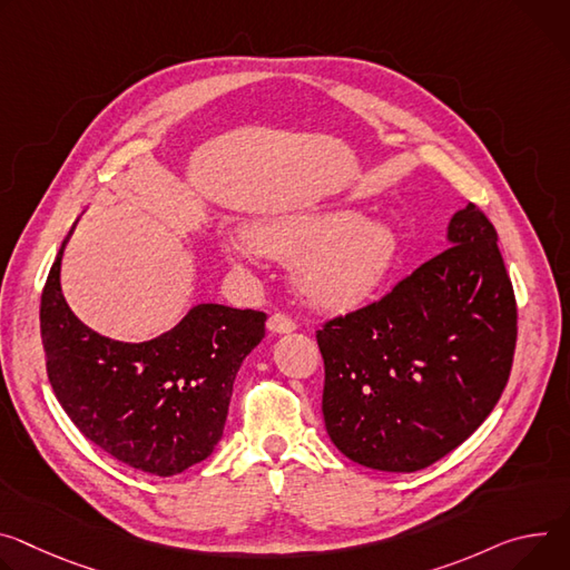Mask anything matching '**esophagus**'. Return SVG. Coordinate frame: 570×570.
<instances>
[{
    "instance_id": "1",
    "label": "esophagus",
    "mask_w": 570,
    "mask_h": 570,
    "mask_svg": "<svg viewBox=\"0 0 570 570\" xmlns=\"http://www.w3.org/2000/svg\"><path fill=\"white\" fill-rule=\"evenodd\" d=\"M268 330L273 334H288V332L295 330V321L291 316H286V314H273L268 318Z\"/></svg>"
}]
</instances>
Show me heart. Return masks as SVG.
Segmentation results:
<instances>
[{
	"label": "heart",
	"mask_w": 570,
	"mask_h": 570,
	"mask_svg": "<svg viewBox=\"0 0 570 570\" xmlns=\"http://www.w3.org/2000/svg\"><path fill=\"white\" fill-rule=\"evenodd\" d=\"M247 240L256 252L282 262L299 258V293L330 312L366 302L393 271L400 252V238L389 223L366 220L350 209L256 223L247 229Z\"/></svg>",
	"instance_id": "obj_1"
}]
</instances>
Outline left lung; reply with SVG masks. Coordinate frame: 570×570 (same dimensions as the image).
<instances>
[{
  "mask_svg": "<svg viewBox=\"0 0 570 570\" xmlns=\"http://www.w3.org/2000/svg\"><path fill=\"white\" fill-rule=\"evenodd\" d=\"M448 240L384 297L316 332L327 434L366 469H428L487 421L507 386L519 316L495 227L471 202Z\"/></svg>",
  "mask_w": 570,
  "mask_h": 570,
  "instance_id": "obj_1",
  "label": "left lung"
}]
</instances>
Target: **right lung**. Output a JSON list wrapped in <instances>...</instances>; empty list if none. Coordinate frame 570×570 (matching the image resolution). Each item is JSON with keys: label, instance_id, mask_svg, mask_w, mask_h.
I'll return each instance as SVG.
<instances>
[{"label": "right lung", "instance_id": "right-lung-1", "mask_svg": "<svg viewBox=\"0 0 570 570\" xmlns=\"http://www.w3.org/2000/svg\"><path fill=\"white\" fill-rule=\"evenodd\" d=\"M68 238L40 297L49 384L97 448L136 471L177 475L223 439L236 373L266 336V314L197 304L151 341L107 338L86 327L61 293Z\"/></svg>", "mask_w": 570, "mask_h": 570}]
</instances>
